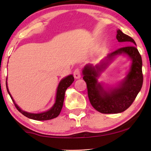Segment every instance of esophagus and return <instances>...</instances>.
I'll return each instance as SVG.
<instances>
[{
    "mask_svg": "<svg viewBox=\"0 0 151 151\" xmlns=\"http://www.w3.org/2000/svg\"><path fill=\"white\" fill-rule=\"evenodd\" d=\"M73 76L74 78H76V79H79L81 77V73H80V69L77 68V69H75V71H73Z\"/></svg>",
    "mask_w": 151,
    "mask_h": 151,
    "instance_id": "obj_1",
    "label": "esophagus"
}]
</instances>
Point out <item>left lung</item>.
<instances>
[{
    "instance_id": "obj_1",
    "label": "left lung",
    "mask_w": 151,
    "mask_h": 151,
    "mask_svg": "<svg viewBox=\"0 0 151 151\" xmlns=\"http://www.w3.org/2000/svg\"><path fill=\"white\" fill-rule=\"evenodd\" d=\"M116 38L118 42H127L130 45L109 53L98 65L87 64L82 69L91 104L96 110L105 114L119 113L127 110L135 100L143 84L142 57L135 46V40L119 29L117 31ZM121 55H127L132 60L127 76L116 86L104 88L98 82L97 78Z\"/></svg>"
}]
</instances>
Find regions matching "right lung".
Returning a JSON list of instances; mask_svg holds the SVG:
<instances>
[{"label":"right lung","mask_w":151,"mask_h":151,"mask_svg":"<svg viewBox=\"0 0 151 151\" xmlns=\"http://www.w3.org/2000/svg\"><path fill=\"white\" fill-rule=\"evenodd\" d=\"M74 81V78L73 75H69L67 76V77L64 78L63 79H62L60 81L58 86L57 91H56V95H55V100L54 104L53 105V106L51 107L50 109L47 110L45 112H42L40 113H29L26 112L23 110H22L19 106H18L17 104L15 102V101L12 98V95L10 94V92L7 86V82L6 81V86H7V90L9 95L11 97L12 101L14 102V104L15 105L16 108L22 113V115H24V116H26L28 118L35 119V120H49V119H51L55 118V117H58L60 113L63 106V102H64V99H65V91L67 90V88L70 86V85L73 83Z\"/></svg>","instance_id":"right-lung-1"}]
</instances>
